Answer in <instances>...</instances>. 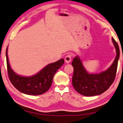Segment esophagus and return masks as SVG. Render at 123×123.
<instances>
[{
    "label": "esophagus",
    "instance_id": "1",
    "mask_svg": "<svg viewBox=\"0 0 123 123\" xmlns=\"http://www.w3.org/2000/svg\"><path fill=\"white\" fill-rule=\"evenodd\" d=\"M71 60H72V55L70 54H68L65 57V61L66 63H69L70 62Z\"/></svg>",
    "mask_w": 123,
    "mask_h": 123
}]
</instances>
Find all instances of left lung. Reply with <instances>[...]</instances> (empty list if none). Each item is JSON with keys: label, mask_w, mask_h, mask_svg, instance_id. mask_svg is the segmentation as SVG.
<instances>
[{"label": "left lung", "mask_w": 123, "mask_h": 123, "mask_svg": "<svg viewBox=\"0 0 123 123\" xmlns=\"http://www.w3.org/2000/svg\"><path fill=\"white\" fill-rule=\"evenodd\" d=\"M112 39L116 50V56L113 63L106 71L98 74H89L86 71L79 57H76L73 60L72 84L80 94L85 96L99 95L108 89L113 84L116 77L120 50L117 43L113 38Z\"/></svg>", "instance_id": "obj_1"}]
</instances>
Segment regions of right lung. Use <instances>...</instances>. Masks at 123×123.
<instances>
[{
	"instance_id": "1",
	"label": "right lung",
	"mask_w": 123,
	"mask_h": 123,
	"mask_svg": "<svg viewBox=\"0 0 123 123\" xmlns=\"http://www.w3.org/2000/svg\"><path fill=\"white\" fill-rule=\"evenodd\" d=\"M6 55L7 72L11 84L20 92L29 95H39L48 91L52 84L54 75L64 63V60L61 59L55 62L49 64L34 76L23 77L17 74L10 67L7 47Z\"/></svg>"
}]
</instances>
